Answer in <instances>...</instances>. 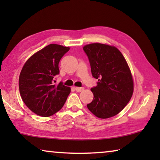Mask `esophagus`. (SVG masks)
Segmentation results:
<instances>
[{
	"instance_id": "34e87169",
	"label": "esophagus",
	"mask_w": 160,
	"mask_h": 160,
	"mask_svg": "<svg viewBox=\"0 0 160 160\" xmlns=\"http://www.w3.org/2000/svg\"><path fill=\"white\" fill-rule=\"evenodd\" d=\"M75 90L78 92H80L84 90V88H78V87H76V88H75Z\"/></svg>"
}]
</instances>
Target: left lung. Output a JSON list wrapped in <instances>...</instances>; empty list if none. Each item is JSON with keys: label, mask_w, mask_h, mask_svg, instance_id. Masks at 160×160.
<instances>
[{"label": "left lung", "mask_w": 160, "mask_h": 160, "mask_svg": "<svg viewBox=\"0 0 160 160\" xmlns=\"http://www.w3.org/2000/svg\"><path fill=\"white\" fill-rule=\"evenodd\" d=\"M92 76L98 79L91 88L92 102L88 109L100 118H108L121 112L133 92V80L128 63L122 53L112 46L94 43L85 45Z\"/></svg>", "instance_id": "obj_1"}]
</instances>
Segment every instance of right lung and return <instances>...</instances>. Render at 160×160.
Listing matches in <instances>:
<instances>
[{
	"label": "right lung",
	"mask_w": 160,
	"mask_h": 160,
	"mask_svg": "<svg viewBox=\"0 0 160 160\" xmlns=\"http://www.w3.org/2000/svg\"><path fill=\"white\" fill-rule=\"evenodd\" d=\"M70 48L51 44L29 58L19 78V90L23 102L32 112L47 117L58 112L66 102L70 88L61 82L55 85L59 74L58 63Z\"/></svg>",
	"instance_id": "obj_1"
}]
</instances>
